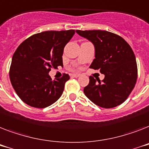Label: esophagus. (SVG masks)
Listing matches in <instances>:
<instances>
[{"label":"esophagus","instance_id":"obj_1","mask_svg":"<svg viewBox=\"0 0 149 149\" xmlns=\"http://www.w3.org/2000/svg\"><path fill=\"white\" fill-rule=\"evenodd\" d=\"M71 76H72L73 78H78V77L80 76V74H72Z\"/></svg>","mask_w":149,"mask_h":149}]
</instances>
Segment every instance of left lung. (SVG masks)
<instances>
[{
  "label": "left lung",
  "instance_id": "1",
  "mask_svg": "<svg viewBox=\"0 0 149 149\" xmlns=\"http://www.w3.org/2000/svg\"><path fill=\"white\" fill-rule=\"evenodd\" d=\"M76 32L93 43L95 58L90 68L104 74L102 81L90 76L89 84L84 88V95L102 108L122 104L135 88L138 77L136 59L130 45L122 37L107 31Z\"/></svg>",
  "mask_w": 149,
  "mask_h": 149
}]
</instances>
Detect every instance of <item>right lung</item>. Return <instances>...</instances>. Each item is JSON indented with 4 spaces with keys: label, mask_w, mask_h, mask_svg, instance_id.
Wrapping results in <instances>:
<instances>
[{
    "label": "right lung",
    "mask_w": 149,
    "mask_h": 149,
    "mask_svg": "<svg viewBox=\"0 0 149 149\" xmlns=\"http://www.w3.org/2000/svg\"><path fill=\"white\" fill-rule=\"evenodd\" d=\"M74 30L48 31L29 37L19 45L12 57L9 76L14 91L25 104L44 108L58 101L70 76L63 74L52 80V68L63 66L64 48Z\"/></svg>",
    "instance_id": "obj_1"
}]
</instances>
